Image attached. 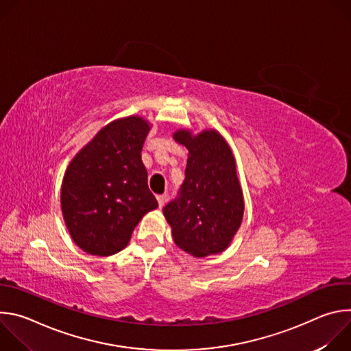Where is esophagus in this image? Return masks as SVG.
Masks as SVG:
<instances>
[{
	"label": "esophagus",
	"mask_w": 351,
	"mask_h": 351,
	"mask_svg": "<svg viewBox=\"0 0 351 351\" xmlns=\"http://www.w3.org/2000/svg\"><path fill=\"white\" fill-rule=\"evenodd\" d=\"M157 199H158V206H160V208H162V207L165 206V203H167L168 197H167L165 194H161V195H158V197H157Z\"/></svg>",
	"instance_id": "1"
}]
</instances>
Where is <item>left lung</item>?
Returning a JSON list of instances; mask_svg holds the SVG:
<instances>
[{"instance_id": "8db88e82", "label": "left lung", "mask_w": 351, "mask_h": 351, "mask_svg": "<svg viewBox=\"0 0 351 351\" xmlns=\"http://www.w3.org/2000/svg\"><path fill=\"white\" fill-rule=\"evenodd\" d=\"M173 137L189 149L184 182L178 197L164 207L173 240L194 257L222 253L244 211L233 154L215 130L198 136L179 130Z\"/></svg>"}]
</instances>
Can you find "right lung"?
I'll use <instances>...</instances> for the list:
<instances>
[{
  "label": "right lung",
  "mask_w": 351,
  "mask_h": 351,
  "mask_svg": "<svg viewBox=\"0 0 351 351\" xmlns=\"http://www.w3.org/2000/svg\"><path fill=\"white\" fill-rule=\"evenodd\" d=\"M148 130V123L138 117L110 123L65 172L62 214L73 241L88 254L121 252L140 219L158 207L141 161Z\"/></svg>",
  "instance_id": "right-lung-1"
}]
</instances>
